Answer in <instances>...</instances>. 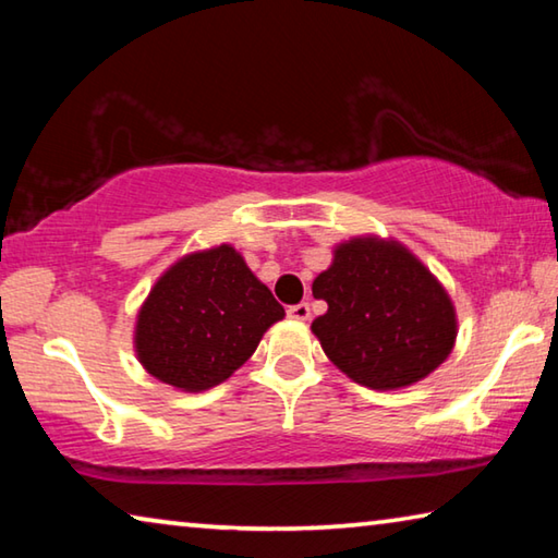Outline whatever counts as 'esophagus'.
I'll return each instance as SVG.
<instances>
[{
	"instance_id": "34e87169",
	"label": "esophagus",
	"mask_w": 558,
	"mask_h": 558,
	"mask_svg": "<svg viewBox=\"0 0 558 558\" xmlns=\"http://www.w3.org/2000/svg\"><path fill=\"white\" fill-rule=\"evenodd\" d=\"M288 317L298 319V323H307V319H310V305H307V302H300V305L288 307Z\"/></svg>"
}]
</instances>
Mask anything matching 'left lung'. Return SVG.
<instances>
[{
  "label": "left lung",
  "instance_id": "1",
  "mask_svg": "<svg viewBox=\"0 0 558 558\" xmlns=\"http://www.w3.org/2000/svg\"><path fill=\"white\" fill-rule=\"evenodd\" d=\"M313 295L327 302V313L310 329L354 384L405 389L436 372L456 347L458 315L448 290L391 235L337 243Z\"/></svg>",
  "mask_w": 558,
  "mask_h": 558
}]
</instances>
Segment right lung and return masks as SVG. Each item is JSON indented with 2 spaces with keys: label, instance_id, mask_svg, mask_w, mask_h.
Returning <instances> with one entry per match:
<instances>
[{
  "label": "right lung",
  "instance_id": "1",
  "mask_svg": "<svg viewBox=\"0 0 558 558\" xmlns=\"http://www.w3.org/2000/svg\"><path fill=\"white\" fill-rule=\"evenodd\" d=\"M282 317L286 310L241 253L219 243L177 258L155 280L132 347L157 381L199 393L241 369Z\"/></svg>",
  "mask_w": 558,
  "mask_h": 558
}]
</instances>
